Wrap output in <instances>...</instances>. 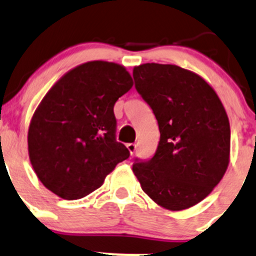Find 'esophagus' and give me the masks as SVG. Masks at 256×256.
I'll list each match as a JSON object with an SVG mask.
<instances>
[{"instance_id":"34e87169","label":"esophagus","mask_w":256,"mask_h":256,"mask_svg":"<svg viewBox=\"0 0 256 256\" xmlns=\"http://www.w3.org/2000/svg\"><path fill=\"white\" fill-rule=\"evenodd\" d=\"M126 148H128V150H130V154H134V152H136V150H137V146L134 144V143H128V144H126Z\"/></svg>"}]
</instances>
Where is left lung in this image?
Here are the masks:
<instances>
[{
  "label": "left lung",
  "instance_id": "obj_1",
  "mask_svg": "<svg viewBox=\"0 0 256 256\" xmlns=\"http://www.w3.org/2000/svg\"><path fill=\"white\" fill-rule=\"evenodd\" d=\"M133 78L160 133L154 156L136 160L133 174L160 208H192L211 194L230 162L225 108L204 78L177 65L147 62L134 66Z\"/></svg>",
  "mask_w": 256,
  "mask_h": 256
}]
</instances>
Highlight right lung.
Masks as SVG:
<instances>
[{
	"instance_id": "1",
	"label": "right lung",
	"mask_w": 256,
	"mask_h": 256,
	"mask_svg": "<svg viewBox=\"0 0 256 256\" xmlns=\"http://www.w3.org/2000/svg\"><path fill=\"white\" fill-rule=\"evenodd\" d=\"M133 86L123 65L88 62L62 75L36 108L28 157L41 184L64 200L103 184L130 150L116 140L114 104Z\"/></svg>"
}]
</instances>
